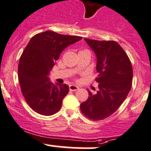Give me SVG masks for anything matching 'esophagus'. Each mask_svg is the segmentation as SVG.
Wrapping results in <instances>:
<instances>
[{
	"mask_svg": "<svg viewBox=\"0 0 151 151\" xmlns=\"http://www.w3.org/2000/svg\"><path fill=\"white\" fill-rule=\"evenodd\" d=\"M78 89V87L76 86V85H70V90L72 91H77Z\"/></svg>",
	"mask_w": 151,
	"mask_h": 151,
	"instance_id": "esophagus-1",
	"label": "esophagus"
}]
</instances>
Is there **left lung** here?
I'll return each instance as SVG.
<instances>
[{
    "label": "left lung",
    "instance_id": "8db88e82",
    "mask_svg": "<svg viewBox=\"0 0 151 151\" xmlns=\"http://www.w3.org/2000/svg\"><path fill=\"white\" fill-rule=\"evenodd\" d=\"M96 57V81L99 91L80 105L81 112L90 120L100 121L117 110L132 87V67L122 47L114 41L85 39Z\"/></svg>",
    "mask_w": 151,
    "mask_h": 151
}]
</instances>
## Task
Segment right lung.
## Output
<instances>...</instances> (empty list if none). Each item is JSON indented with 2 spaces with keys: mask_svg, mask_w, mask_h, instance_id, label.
I'll return each mask as SVG.
<instances>
[{
  "mask_svg": "<svg viewBox=\"0 0 151 151\" xmlns=\"http://www.w3.org/2000/svg\"><path fill=\"white\" fill-rule=\"evenodd\" d=\"M81 39L47 30L34 36L24 48L18 68L19 84L27 103L38 114L52 115L61 108L69 86L53 84L48 76L61 52Z\"/></svg>",
  "mask_w": 151,
  "mask_h": 151,
  "instance_id": "1",
  "label": "right lung"
}]
</instances>
